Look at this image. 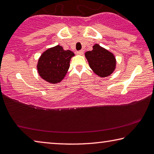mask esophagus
Returning <instances> with one entry per match:
<instances>
[{"label":"esophagus","instance_id":"obj_1","mask_svg":"<svg viewBox=\"0 0 154 154\" xmlns=\"http://www.w3.org/2000/svg\"><path fill=\"white\" fill-rule=\"evenodd\" d=\"M83 53H84L83 50H79L77 51V54H78V55H83Z\"/></svg>","mask_w":154,"mask_h":154}]
</instances>
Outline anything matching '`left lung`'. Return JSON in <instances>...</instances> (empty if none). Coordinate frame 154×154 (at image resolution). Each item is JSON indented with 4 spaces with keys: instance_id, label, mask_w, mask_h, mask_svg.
<instances>
[{
    "instance_id": "obj_1",
    "label": "left lung",
    "mask_w": 154,
    "mask_h": 154,
    "mask_svg": "<svg viewBox=\"0 0 154 154\" xmlns=\"http://www.w3.org/2000/svg\"><path fill=\"white\" fill-rule=\"evenodd\" d=\"M92 48V51H86L85 54L91 69L100 77L111 75L116 67V59L114 54L98 44L94 45Z\"/></svg>"
}]
</instances>
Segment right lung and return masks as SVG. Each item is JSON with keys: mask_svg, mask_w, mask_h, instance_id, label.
<instances>
[{"mask_svg": "<svg viewBox=\"0 0 154 154\" xmlns=\"http://www.w3.org/2000/svg\"><path fill=\"white\" fill-rule=\"evenodd\" d=\"M75 54L64 50L60 45L49 48L41 54L37 63L39 76L48 83L56 84L61 82L70 67V61Z\"/></svg>", "mask_w": 154, "mask_h": 154, "instance_id": "add662e5", "label": "right lung"}]
</instances>
